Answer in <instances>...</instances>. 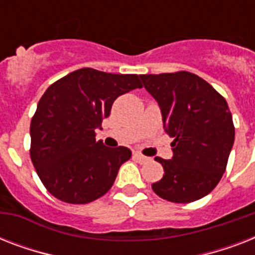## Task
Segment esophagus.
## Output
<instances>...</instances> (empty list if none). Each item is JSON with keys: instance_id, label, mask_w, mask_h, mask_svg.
I'll list each match as a JSON object with an SVG mask.
<instances>
[{"instance_id": "esophagus-1", "label": "esophagus", "mask_w": 255, "mask_h": 255, "mask_svg": "<svg viewBox=\"0 0 255 255\" xmlns=\"http://www.w3.org/2000/svg\"><path fill=\"white\" fill-rule=\"evenodd\" d=\"M133 159L137 160L140 164H144V163H147V161H149V157H147V156H143L141 153H133Z\"/></svg>"}]
</instances>
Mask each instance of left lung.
I'll use <instances>...</instances> for the list:
<instances>
[{
  "instance_id": "obj_1",
  "label": "left lung",
  "mask_w": 255,
  "mask_h": 255,
  "mask_svg": "<svg viewBox=\"0 0 255 255\" xmlns=\"http://www.w3.org/2000/svg\"><path fill=\"white\" fill-rule=\"evenodd\" d=\"M140 79L159 104L165 132L174 139L172 159H155L164 176L152 189L177 204L205 197L221 180L233 148V118L226 100L188 71L147 74Z\"/></svg>"
}]
</instances>
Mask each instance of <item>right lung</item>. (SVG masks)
<instances>
[{"label":"right lung","instance_id":"add662e5","mask_svg":"<svg viewBox=\"0 0 255 255\" xmlns=\"http://www.w3.org/2000/svg\"><path fill=\"white\" fill-rule=\"evenodd\" d=\"M143 85L136 74L81 69L50 86L30 124V157L45 188L61 201L88 204L114 185L132 152L96 141L118 96Z\"/></svg>","mask_w":255,"mask_h":255}]
</instances>
